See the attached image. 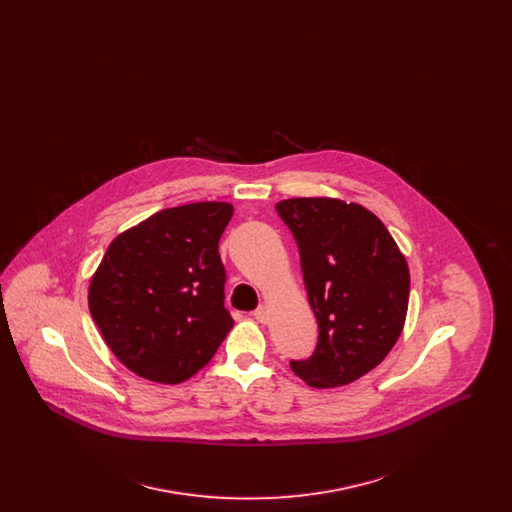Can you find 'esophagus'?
<instances>
[{
    "mask_svg": "<svg viewBox=\"0 0 512 512\" xmlns=\"http://www.w3.org/2000/svg\"><path fill=\"white\" fill-rule=\"evenodd\" d=\"M253 317L257 318L261 324H268V320H270V311H268L267 305H261V307L253 313Z\"/></svg>",
    "mask_w": 512,
    "mask_h": 512,
    "instance_id": "obj_1",
    "label": "esophagus"
}]
</instances>
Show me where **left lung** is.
Instances as JSON below:
<instances>
[{"label":"left lung","instance_id":"1","mask_svg":"<svg viewBox=\"0 0 512 512\" xmlns=\"http://www.w3.org/2000/svg\"><path fill=\"white\" fill-rule=\"evenodd\" d=\"M299 247L301 272L318 322L313 357L292 361L311 388L351 384L380 365L399 340L411 276L384 222L338 197L276 203Z\"/></svg>","mask_w":512,"mask_h":512}]
</instances>
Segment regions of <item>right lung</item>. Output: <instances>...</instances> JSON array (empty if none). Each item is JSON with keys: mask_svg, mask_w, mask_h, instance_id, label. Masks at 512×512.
<instances>
[{"mask_svg": "<svg viewBox=\"0 0 512 512\" xmlns=\"http://www.w3.org/2000/svg\"><path fill=\"white\" fill-rule=\"evenodd\" d=\"M232 215L226 201L163 209L107 247L90 280L88 307L113 355L136 376L182 384L232 330L219 255Z\"/></svg>", "mask_w": 512, "mask_h": 512, "instance_id": "add662e5", "label": "right lung"}]
</instances>
